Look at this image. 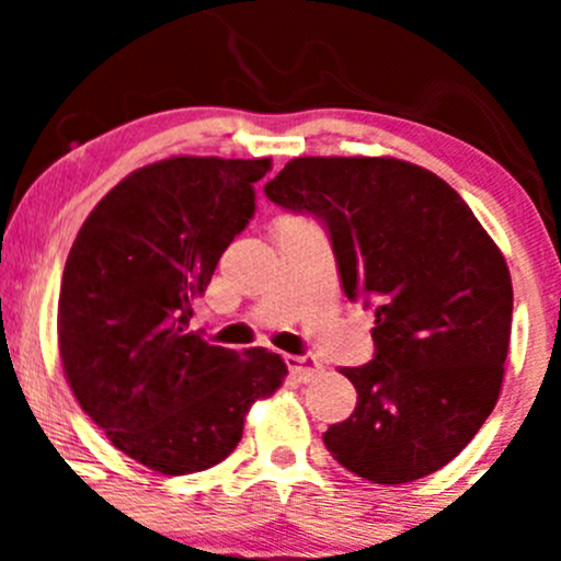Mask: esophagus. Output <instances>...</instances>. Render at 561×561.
<instances>
[{
	"instance_id": "34e87169",
	"label": "esophagus",
	"mask_w": 561,
	"mask_h": 561,
	"mask_svg": "<svg viewBox=\"0 0 561 561\" xmlns=\"http://www.w3.org/2000/svg\"><path fill=\"white\" fill-rule=\"evenodd\" d=\"M285 364L293 371V377L300 379V382H311V379L321 375V364L313 356H285Z\"/></svg>"
}]
</instances>
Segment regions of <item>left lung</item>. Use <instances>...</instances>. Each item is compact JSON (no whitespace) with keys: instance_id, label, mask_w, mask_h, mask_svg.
<instances>
[{"instance_id":"obj_1","label":"left lung","mask_w":561,"mask_h":561,"mask_svg":"<svg viewBox=\"0 0 561 561\" xmlns=\"http://www.w3.org/2000/svg\"><path fill=\"white\" fill-rule=\"evenodd\" d=\"M263 192L319 218L345 295L375 308V358L340 369L358 403L327 450L379 485L446 467L499 401L512 334L501 250L459 192L405 160L295 158Z\"/></svg>"}]
</instances>
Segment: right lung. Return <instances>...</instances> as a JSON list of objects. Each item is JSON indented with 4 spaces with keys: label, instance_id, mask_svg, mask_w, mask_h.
<instances>
[{
    "label": "right lung",
    "instance_id": "1",
    "mask_svg": "<svg viewBox=\"0 0 561 561\" xmlns=\"http://www.w3.org/2000/svg\"><path fill=\"white\" fill-rule=\"evenodd\" d=\"M268 169V158L145 165L96 203L68 253L57 302L68 385L113 446L156 472L227 459L250 405L287 375L266 347L242 358L186 330Z\"/></svg>",
    "mask_w": 561,
    "mask_h": 561
}]
</instances>
